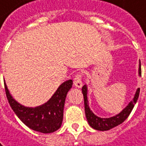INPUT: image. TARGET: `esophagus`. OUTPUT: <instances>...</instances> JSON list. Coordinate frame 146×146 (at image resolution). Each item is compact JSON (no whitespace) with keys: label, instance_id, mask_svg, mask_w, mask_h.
Returning <instances> with one entry per match:
<instances>
[{"label":"esophagus","instance_id":"34e87169","mask_svg":"<svg viewBox=\"0 0 146 146\" xmlns=\"http://www.w3.org/2000/svg\"><path fill=\"white\" fill-rule=\"evenodd\" d=\"M82 74L81 73H78L73 78V84L77 88H81L82 86Z\"/></svg>","mask_w":146,"mask_h":146}]
</instances>
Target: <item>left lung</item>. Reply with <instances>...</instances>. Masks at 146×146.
Segmentation results:
<instances>
[{
    "label": "left lung",
    "instance_id": "1",
    "mask_svg": "<svg viewBox=\"0 0 146 146\" xmlns=\"http://www.w3.org/2000/svg\"><path fill=\"white\" fill-rule=\"evenodd\" d=\"M139 74H140V76H141V63H140V67H139ZM87 91H88L87 86L84 85L82 88V92L83 98H84L85 114H86V117H87V120H88L89 125L93 129L98 130V131H108V130H110L113 127H116L120 124H121L123 121H125V120L131 114L135 104L136 103V102L138 100L139 94H140V88H138L136 92H135L134 99L128 104V106L118 115L110 117V118H100L98 116H96L89 108L88 102V98H87Z\"/></svg>",
    "mask_w": 146,
    "mask_h": 146
}]
</instances>
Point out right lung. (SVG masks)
<instances>
[{
    "instance_id": "add662e5",
    "label": "right lung",
    "mask_w": 146,
    "mask_h": 146,
    "mask_svg": "<svg viewBox=\"0 0 146 146\" xmlns=\"http://www.w3.org/2000/svg\"><path fill=\"white\" fill-rule=\"evenodd\" d=\"M72 86L73 80L64 82L46 103L35 108L24 107L15 102L11 96L5 83V91L10 106L24 124L36 131L52 133L61 126L65 98Z\"/></svg>"
}]
</instances>
